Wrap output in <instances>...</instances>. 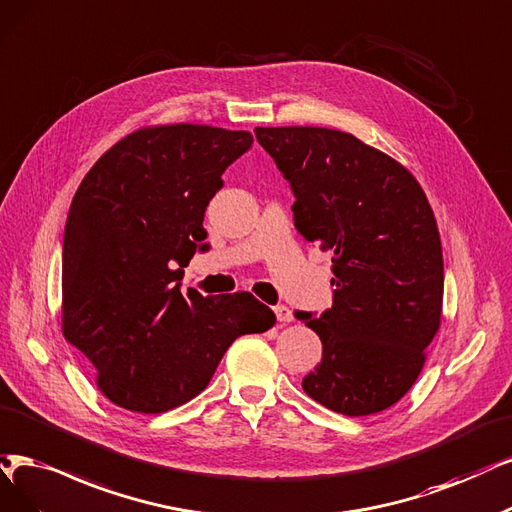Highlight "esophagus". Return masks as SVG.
I'll return each instance as SVG.
<instances>
[{"label": "esophagus", "mask_w": 512, "mask_h": 512, "mask_svg": "<svg viewBox=\"0 0 512 512\" xmlns=\"http://www.w3.org/2000/svg\"><path fill=\"white\" fill-rule=\"evenodd\" d=\"M274 312H276V318L280 320V323H293L295 316H293V310L289 306H276Z\"/></svg>", "instance_id": "obj_1"}]
</instances>
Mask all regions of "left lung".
Segmentation results:
<instances>
[{
    "label": "left lung",
    "mask_w": 512,
    "mask_h": 512,
    "mask_svg": "<svg viewBox=\"0 0 512 512\" xmlns=\"http://www.w3.org/2000/svg\"><path fill=\"white\" fill-rule=\"evenodd\" d=\"M255 137L291 183L297 232L333 253V306L295 314L323 342L301 386L350 418L384 411L418 380L441 327L443 249L424 189L350 132L257 126Z\"/></svg>",
    "instance_id": "left-lung-1"
}]
</instances>
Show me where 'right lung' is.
Here are the masks:
<instances>
[{
  "label": "right lung",
  "instance_id": "1",
  "mask_svg": "<svg viewBox=\"0 0 512 512\" xmlns=\"http://www.w3.org/2000/svg\"><path fill=\"white\" fill-rule=\"evenodd\" d=\"M251 145L246 130L145 126L109 147L75 192L61 329L113 405L162 413L192 401L236 337L274 327L251 293L183 295L174 270L206 249V206Z\"/></svg>",
  "mask_w": 512,
  "mask_h": 512
}]
</instances>
